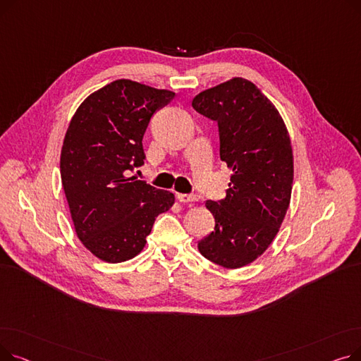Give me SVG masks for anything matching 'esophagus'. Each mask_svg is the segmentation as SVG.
Instances as JSON below:
<instances>
[{"instance_id": "esophagus-1", "label": "esophagus", "mask_w": 361, "mask_h": 361, "mask_svg": "<svg viewBox=\"0 0 361 361\" xmlns=\"http://www.w3.org/2000/svg\"><path fill=\"white\" fill-rule=\"evenodd\" d=\"M177 200L181 202V203H195L197 200V197L195 195H183V193H178L177 195Z\"/></svg>"}]
</instances>
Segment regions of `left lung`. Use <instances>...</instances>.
Masks as SVG:
<instances>
[{"label": "left lung", "mask_w": 361, "mask_h": 361, "mask_svg": "<svg viewBox=\"0 0 361 361\" xmlns=\"http://www.w3.org/2000/svg\"><path fill=\"white\" fill-rule=\"evenodd\" d=\"M192 105L218 123L221 161L233 169L225 199L206 202L215 228L197 247L207 260L238 269L269 247L288 211L290 135L275 105L243 78L200 92Z\"/></svg>", "instance_id": "8db88e82"}]
</instances>
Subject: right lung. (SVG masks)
<instances>
[{"mask_svg":"<svg viewBox=\"0 0 361 361\" xmlns=\"http://www.w3.org/2000/svg\"><path fill=\"white\" fill-rule=\"evenodd\" d=\"M174 92L120 79L80 104L68 124L60 159L61 183L74 230L98 259L120 263L137 256L157 216L174 195L127 177L143 165V135Z\"/></svg>","mask_w":361,"mask_h":361,"instance_id":"obj_1","label":"right lung"}]
</instances>
